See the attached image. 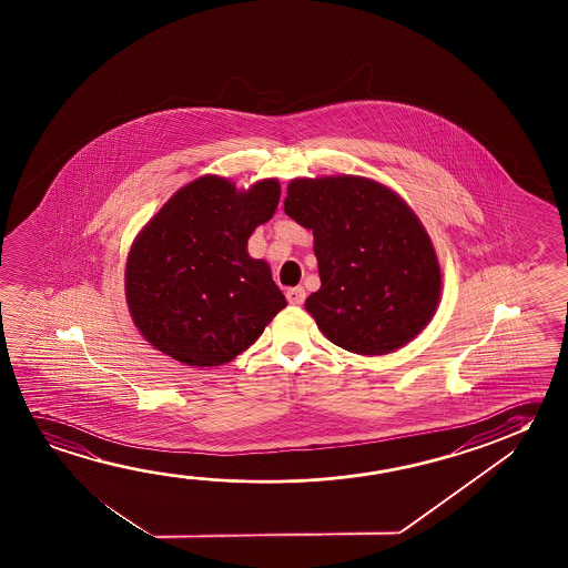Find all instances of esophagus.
Listing matches in <instances>:
<instances>
[{"label": "esophagus", "mask_w": 568, "mask_h": 568, "mask_svg": "<svg viewBox=\"0 0 568 568\" xmlns=\"http://www.w3.org/2000/svg\"><path fill=\"white\" fill-rule=\"evenodd\" d=\"M305 297H307V293H305V288L303 287H293L287 291V301L291 305H295V307L303 305Z\"/></svg>", "instance_id": "obj_1"}]
</instances>
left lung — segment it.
Here are the masks:
<instances>
[{"label": "left lung", "instance_id": "1", "mask_svg": "<svg viewBox=\"0 0 568 568\" xmlns=\"http://www.w3.org/2000/svg\"><path fill=\"white\" fill-rule=\"evenodd\" d=\"M285 214L313 230L321 288L305 301L321 333L363 356L394 353L436 315L442 267L418 215L373 178H295Z\"/></svg>", "mask_w": 568, "mask_h": 568}]
</instances>
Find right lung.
I'll use <instances>...</instances> for the list:
<instances>
[{"label": "right lung", "mask_w": 568, "mask_h": 568, "mask_svg": "<svg viewBox=\"0 0 568 568\" xmlns=\"http://www.w3.org/2000/svg\"><path fill=\"white\" fill-rule=\"evenodd\" d=\"M280 195L277 178L237 190L227 178L205 174L140 230L124 293L152 348L187 366H222L287 307L270 263L247 253V240L273 217Z\"/></svg>", "instance_id": "right-lung-1"}]
</instances>
